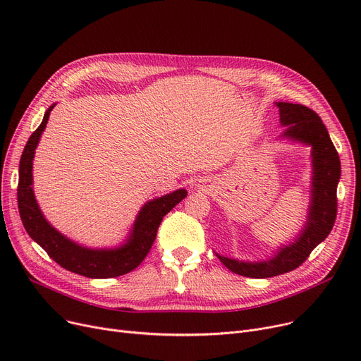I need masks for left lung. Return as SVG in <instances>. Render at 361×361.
Segmentation results:
<instances>
[{"instance_id": "1", "label": "left lung", "mask_w": 361, "mask_h": 361, "mask_svg": "<svg viewBox=\"0 0 361 361\" xmlns=\"http://www.w3.org/2000/svg\"><path fill=\"white\" fill-rule=\"evenodd\" d=\"M281 124L286 126L282 137L312 146V199L306 226L297 240L269 260L240 262L225 256L218 259L231 272L247 278H271L294 271L305 263L317 244L324 241L336 218V187L341 178L338 152L329 137L328 128L317 114L300 104L276 102Z\"/></svg>"}]
</instances>
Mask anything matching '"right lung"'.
I'll list each match as a JSON object with an SVG mask.
<instances>
[{
	"label": "right lung",
	"instance_id": "1",
	"mask_svg": "<svg viewBox=\"0 0 361 361\" xmlns=\"http://www.w3.org/2000/svg\"><path fill=\"white\" fill-rule=\"evenodd\" d=\"M54 106L55 104L47 109L41 126L32 133L22 154L20 165H18L17 203L25 230L52 260L70 272L99 279L116 278L128 274L143 262L157 238L162 218L187 196V192L184 188H180V190L145 203L136 218V222L133 224L130 237L121 247L94 250L73 243L56 231L45 219L39 206L36 203L32 188L35 149L39 143L41 135L47 127L49 114Z\"/></svg>",
	"mask_w": 361,
	"mask_h": 361
}]
</instances>
